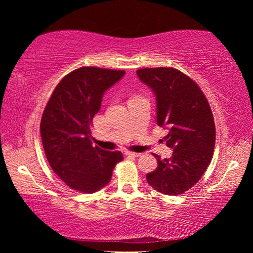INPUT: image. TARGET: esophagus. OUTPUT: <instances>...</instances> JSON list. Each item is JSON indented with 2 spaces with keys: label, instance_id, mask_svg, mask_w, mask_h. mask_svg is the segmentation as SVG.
<instances>
[{
  "label": "esophagus",
  "instance_id": "1",
  "mask_svg": "<svg viewBox=\"0 0 253 253\" xmlns=\"http://www.w3.org/2000/svg\"><path fill=\"white\" fill-rule=\"evenodd\" d=\"M125 155H126V156H134V157H138V156L142 155V154H140V153H134V152H126V153H125Z\"/></svg>",
  "mask_w": 253,
  "mask_h": 253
}]
</instances>
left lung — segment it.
Returning <instances> with one entry per match:
<instances>
[{
  "label": "left lung",
  "mask_w": 253,
  "mask_h": 253,
  "mask_svg": "<svg viewBox=\"0 0 253 253\" xmlns=\"http://www.w3.org/2000/svg\"><path fill=\"white\" fill-rule=\"evenodd\" d=\"M139 80L156 97L157 125L169 129L166 145L170 158L157 160V168L146 175L154 190L177 195L199 182L212 160L215 126L203 91L190 77L174 68H145L136 71Z\"/></svg>",
  "instance_id": "obj_1"
}]
</instances>
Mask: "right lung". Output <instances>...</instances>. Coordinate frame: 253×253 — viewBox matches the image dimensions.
<instances>
[{"label":"right lung","mask_w":253,"mask_h":253,"mask_svg":"<svg viewBox=\"0 0 253 253\" xmlns=\"http://www.w3.org/2000/svg\"><path fill=\"white\" fill-rule=\"evenodd\" d=\"M125 71L83 67L67 75L51 95L42 115V144L53 172L68 186L93 193L110 182L121 152L92 146L90 126L104 93Z\"/></svg>","instance_id":"right-lung-1"}]
</instances>
